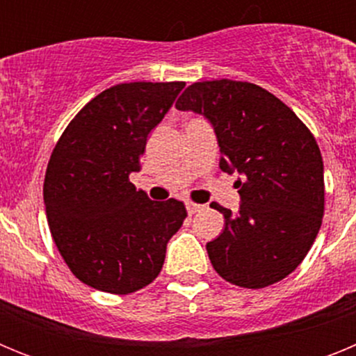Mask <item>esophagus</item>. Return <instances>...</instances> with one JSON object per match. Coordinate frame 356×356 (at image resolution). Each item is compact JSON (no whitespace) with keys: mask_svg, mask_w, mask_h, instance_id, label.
<instances>
[{"mask_svg":"<svg viewBox=\"0 0 356 356\" xmlns=\"http://www.w3.org/2000/svg\"><path fill=\"white\" fill-rule=\"evenodd\" d=\"M187 212L188 213H196V212H200L201 209H203V207L201 205H197V203H193V201H187Z\"/></svg>","mask_w":356,"mask_h":356,"instance_id":"obj_1","label":"esophagus"}]
</instances>
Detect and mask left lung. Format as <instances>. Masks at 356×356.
<instances>
[{
  "mask_svg": "<svg viewBox=\"0 0 356 356\" xmlns=\"http://www.w3.org/2000/svg\"><path fill=\"white\" fill-rule=\"evenodd\" d=\"M176 108L205 115L221 147L219 168L242 175L238 212L212 203L225 216L222 234L207 244L217 275L246 289L284 280L310 251L325 213L314 135L275 94L248 81H196Z\"/></svg>",
  "mask_w": 356,
  "mask_h": 356,
  "instance_id": "1",
  "label": "left lung"
}]
</instances>
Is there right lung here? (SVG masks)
<instances>
[{"mask_svg": "<svg viewBox=\"0 0 356 356\" xmlns=\"http://www.w3.org/2000/svg\"><path fill=\"white\" fill-rule=\"evenodd\" d=\"M184 81H131L97 94L56 143L44 178L51 237L80 282L130 294L162 271L165 248L187 217L178 200L151 201L130 175L147 135L168 114Z\"/></svg>", "mask_w": 356, "mask_h": 356, "instance_id": "right-lung-1", "label": "right lung"}]
</instances>
